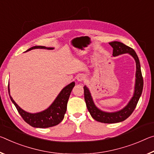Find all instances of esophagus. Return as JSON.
Returning a JSON list of instances; mask_svg holds the SVG:
<instances>
[{
    "mask_svg": "<svg viewBox=\"0 0 154 154\" xmlns=\"http://www.w3.org/2000/svg\"><path fill=\"white\" fill-rule=\"evenodd\" d=\"M85 79H86V76H85L84 75H82V74L78 75L77 77V81H79V82H82V81H83V80H84Z\"/></svg>",
    "mask_w": 154,
    "mask_h": 154,
    "instance_id": "obj_1",
    "label": "esophagus"
}]
</instances>
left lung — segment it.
Listing matches in <instances>:
<instances>
[{"label": "left lung", "mask_w": 154, "mask_h": 154, "mask_svg": "<svg viewBox=\"0 0 154 154\" xmlns=\"http://www.w3.org/2000/svg\"><path fill=\"white\" fill-rule=\"evenodd\" d=\"M112 48H113V56H117L124 53H129L134 58L136 63V85L135 91L131 101L129 102L128 106L125 107L121 110L109 113L100 110L95 106L94 102L92 101L91 94H90L89 90L85 86L84 87V99L86 101L87 108L88 109L90 115L92 116L94 120L104 123H115L125 121L130 116L134 109L136 108V105L140 99V95L142 94L143 88V78L141 72L140 64L139 62L138 55L136 54L135 51L133 48L128 46H126L123 43L114 41L109 43Z\"/></svg>", "instance_id": "obj_1"}]
</instances>
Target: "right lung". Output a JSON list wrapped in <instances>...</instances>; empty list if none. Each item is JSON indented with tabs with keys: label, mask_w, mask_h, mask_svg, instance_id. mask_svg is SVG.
Listing matches in <instances>:
<instances>
[{
	"label": "right lung",
	"mask_w": 154,
	"mask_h": 154,
	"mask_svg": "<svg viewBox=\"0 0 154 154\" xmlns=\"http://www.w3.org/2000/svg\"><path fill=\"white\" fill-rule=\"evenodd\" d=\"M34 48L53 49V48H46L45 46H35L29 48L26 51L32 50ZM75 82H72L71 84H70L66 86L64 88H63L49 108L45 111L39 112V113L31 114L24 111L16 103V102L14 101L10 94H9V97H10L11 101L15 105L18 113L20 114L22 118L23 119V120L26 123H27L29 125L33 127V128H47L58 125L64 119V114L66 112L68 99H69L70 92H71L73 87L75 86ZM8 91L9 94V84Z\"/></svg>",
	"instance_id": "obj_1"
}]
</instances>
